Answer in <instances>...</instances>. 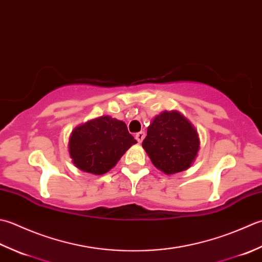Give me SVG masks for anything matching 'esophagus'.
Masks as SVG:
<instances>
[{"label":"esophagus","mask_w":262,"mask_h":262,"mask_svg":"<svg viewBox=\"0 0 262 262\" xmlns=\"http://www.w3.org/2000/svg\"><path fill=\"white\" fill-rule=\"evenodd\" d=\"M136 139H137V141H138L139 143H141L143 139H145V132L140 131V132L136 133Z\"/></svg>","instance_id":"1"}]
</instances>
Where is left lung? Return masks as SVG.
Here are the masks:
<instances>
[{
    "label": "left lung",
    "instance_id": "1",
    "mask_svg": "<svg viewBox=\"0 0 262 262\" xmlns=\"http://www.w3.org/2000/svg\"><path fill=\"white\" fill-rule=\"evenodd\" d=\"M142 148L154 166L172 175L191 167L200 149L193 124L179 111H164L154 117Z\"/></svg>",
    "mask_w": 262,
    "mask_h": 262
}]
</instances>
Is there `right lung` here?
<instances>
[{"label":"right lung","instance_id":"obj_1","mask_svg":"<svg viewBox=\"0 0 262 262\" xmlns=\"http://www.w3.org/2000/svg\"><path fill=\"white\" fill-rule=\"evenodd\" d=\"M137 140L123 121L103 115L79 124L69 137V155L76 167L103 175L113 168Z\"/></svg>","mask_w":262,"mask_h":262}]
</instances>
